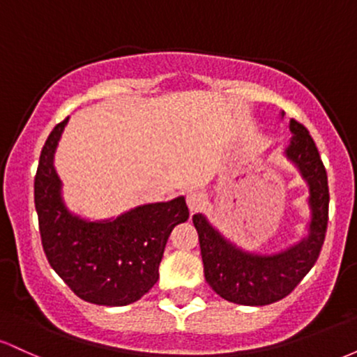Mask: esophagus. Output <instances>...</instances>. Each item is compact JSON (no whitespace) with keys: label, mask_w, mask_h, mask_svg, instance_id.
Segmentation results:
<instances>
[{"label":"esophagus","mask_w":357,"mask_h":357,"mask_svg":"<svg viewBox=\"0 0 357 357\" xmlns=\"http://www.w3.org/2000/svg\"><path fill=\"white\" fill-rule=\"evenodd\" d=\"M204 195L202 191H190L186 195V203H188V206H190V210L191 211H198L199 208L203 206L204 204Z\"/></svg>","instance_id":"1"}]
</instances>
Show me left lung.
Returning <instances> with one entry per match:
<instances>
[{"instance_id":"obj_1","label":"left lung","mask_w":357,"mask_h":357,"mask_svg":"<svg viewBox=\"0 0 357 357\" xmlns=\"http://www.w3.org/2000/svg\"><path fill=\"white\" fill-rule=\"evenodd\" d=\"M284 116V114H282ZM290 144L287 158L309 184L312 218L309 235L275 255H257L225 240L203 215L192 216L199 236L204 278L225 301L240 305H268L282 301L301 284L317 261L329 220V186L314 139L296 119H290Z\"/></svg>"}]
</instances>
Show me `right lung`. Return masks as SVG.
I'll return each instance as SVG.
<instances>
[{"label":"right lung","mask_w":357,"mask_h":357,"mask_svg":"<svg viewBox=\"0 0 357 357\" xmlns=\"http://www.w3.org/2000/svg\"><path fill=\"white\" fill-rule=\"evenodd\" d=\"M68 117L53 130L40 154L35 208L48 264L82 301L97 305L132 304L153 289L166 241L190 216L183 196L137 206L110 221H85L61 199L53 154Z\"/></svg>","instance_id":"1"}]
</instances>
